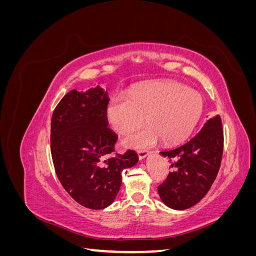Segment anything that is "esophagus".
Returning <instances> with one entry per match:
<instances>
[{
    "mask_svg": "<svg viewBox=\"0 0 256 256\" xmlns=\"http://www.w3.org/2000/svg\"><path fill=\"white\" fill-rule=\"evenodd\" d=\"M138 159L142 160V159H144V158H146L147 156H148V152H146V150H138Z\"/></svg>",
    "mask_w": 256,
    "mask_h": 256,
    "instance_id": "obj_1",
    "label": "esophagus"
}]
</instances>
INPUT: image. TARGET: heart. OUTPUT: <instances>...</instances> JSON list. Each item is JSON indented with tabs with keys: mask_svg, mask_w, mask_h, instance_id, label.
I'll return each mask as SVG.
<instances>
[{
	"mask_svg": "<svg viewBox=\"0 0 256 256\" xmlns=\"http://www.w3.org/2000/svg\"><path fill=\"white\" fill-rule=\"evenodd\" d=\"M203 113V99L198 92L176 82H152L136 86L127 98L115 97L108 104L106 115L112 128L126 134L124 145L146 148L162 140L164 144L184 141L196 126Z\"/></svg>",
	"mask_w": 256,
	"mask_h": 256,
	"instance_id": "1",
	"label": "heart"
}]
</instances>
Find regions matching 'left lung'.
Returning a JSON list of instances; mask_svg holds the SVG:
<instances>
[{
	"label": "left lung",
	"instance_id": "obj_1",
	"mask_svg": "<svg viewBox=\"0 0 256 256\" xmlns=\"http://www.w3.org/2000/svg\"><path fill=\"white\" fill-rule=\"evenodd\" d=\"M223 152V129L219 115L209 118L188 142L161 152L173 172L158 187L168 207L184 210L194 206L210 189L219 172Z\"/></svg>",
	"mask_w": 256,
	"mask_h": 256
}]
</instances>
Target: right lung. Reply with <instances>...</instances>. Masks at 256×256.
I'll return each instance as SVG.
<instances>
[{
	"label": "right lung",
	"instance_id": "add662e5",
	"mask_svg": "<svg viewBox=\"0 0 256 256\" xmlns=\"http://www.w3.org/2000/svg\"><path fill=\"white\" fill-rule=\"evenodd\" d=\"M108 92L100 86L72 90L51 118V154L56 173L76 203L90 209L111 205L120 189L122 171L138 164L134 150L114 152L118 140L108 128Z\"/></svg>",
	"mask_w": 256,
	"mask_h": 256
}]
</instances>
